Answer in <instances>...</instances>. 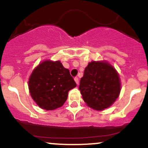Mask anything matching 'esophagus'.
<instances>
[{
	"label": "esophagus",
	"mask_w": 148,
	"mask_h": 148,
	"mask_svg": "<svg viewBox=\"0 0 148 148\" xmlns=\"http://www.w3.org/2000/svg\"><path fill=\"white\" fill-rule=\"evenodd\" d=\"M74 81H75V82H76V84H79V79H78L77 77H75L74 78Z\"/></svg>",
	"instance_id": "1"
}]
</instances>
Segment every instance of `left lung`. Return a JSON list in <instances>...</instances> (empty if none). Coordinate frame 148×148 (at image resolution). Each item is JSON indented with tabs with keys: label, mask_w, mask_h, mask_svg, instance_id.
I'll return each mask as SVG.
<instances>
[{
	"label": "left lung",
	"mask_w": 148,
	"mask_h": 148,
	"mask_svg": "<svg viewBox=\"0 0 148 148\" xmlns=\"http://www.w3.org/2000/svg\"><path fill=\"white\" fill-rule=\"evenodd\" d=\"M79 90L86 104L97 111L108 108L121 90L118 72L106 60L92 61L85 68Z\"/></svg>",
	"instance_id": "left-lung-1"
}]
</instances>
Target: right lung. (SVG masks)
<instances>
[{"label": "right lung", "instance_id": "add662e5", "mask_svg": "<svg viewBox=\"0 0 148 148\" xmlns=\"http://www.w3.org/2000/svg\"><path fill=\"white\" fill-rule=\"evenodd\" d=\"M76 86L68 69L60 61L47 60L34 69L28 81L30 96L42 109H56L64 104L68 92Z\"/></svg>", "mask_w": 148, "mask_h": 148}]
</instances>
